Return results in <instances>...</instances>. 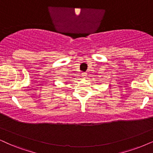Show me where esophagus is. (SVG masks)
Here are the masks:
<instances>
[{"mask_svg": "<svg viewBox=\"0 0 153 153\" xmlns=\"http://www.w3.org/2000/svg\"><path fill=\"white\" fill-rule=\"evenodd\" d=\"M81 75H82V78H85V77L87 76V73H81Z\"/></svg>", "mask_w": 153, "mask_h": 153, "instance_id": "esophagus-1", "label": "esophagus"}]
</instances>
